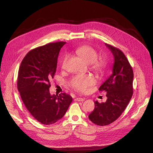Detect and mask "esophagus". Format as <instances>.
I'll list each match as a JSON object with an SVG mask.
<instances>
[{"label":"esophagus","mask_w":153,"mask_h":153,"mask_svg":"<svg viewBox=\"0 0 153 153\" xmlns=\"http://www.w3.org/2000/svg\"><path fill=\"white\" fill-rule=\"evenodd\" d=\"M85 100V98H77L75 99V101H83Z\"/></svg>","instance_id":"obj_1"}]
</instances>
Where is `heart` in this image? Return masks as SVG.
Wrapping results in <instances>:
<instances>
[{
  "label": "heart",
  "instance_id": "heart-1",
  "mask_svg": "<svg viewBox=\"0 0 153 153\" xmlns=\"http://www.w3.org/2000/svg\"><path fill=\"white\" fill-rule=\"evenodd\" d=\"M76 53L81 57L87 63H90L91 69L96 73H101L103 71L106 66V61L102 58H97L98 53L95 49L91 46L83 45L78 47L76 50ZM67 57L65 56L62 59L61 66L63 68L65 64ZM95 83L94 77L89 75H76L72 78L69 82V85L73 89L78 92H85L88 87H89Z\"/></svg>",
  "mask_w": 153,
  "mask_h": 153
}]
</instances>
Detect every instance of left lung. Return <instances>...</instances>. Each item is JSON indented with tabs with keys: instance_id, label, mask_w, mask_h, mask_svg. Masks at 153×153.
Returning <instances> with one entry per match:
<instances>
[{
	"instance_id": "8db88e82",
	"label": "left lung",
	"mask_w": 153,
	"mask_h": 153,
	"mask_svg": "<svg viewBox=\"0 0 153 153\" xmlns=\"http://www.w3.org/2000/svg\"><path fill=\"white\" fill-rule=\"evenodd\" d=\"M114 57L112 74L104 82L100 91H106L107 100L94 102V110L89 119L96 125L106 126L115 121L126 108L133 95V71L126 57L121 50L105 44Z\"/></svg>"
}]
</instances>
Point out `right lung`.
<instances>
[{"label": "right lung", "mask_w": 153, "mask_h": 153, "mask_svg": "<svg viewBox=\"0 0 153 153\" xmlns=\"http://www.w3.org/2000/svg\"><path fill=\"white\" fill-rule=\"evenodd\" d=\"M65 43H50L29 51L18 70L17 87L23 103L34 119L43 124H52L61 119L72 102L70 95H51L49 91L60 50Z\"/></svg>", "instance_id": "obj_1"}]
</instances>
